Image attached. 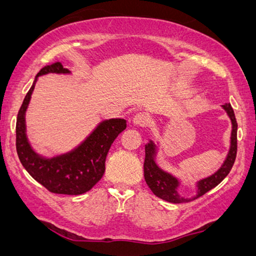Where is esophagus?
I'll return each mask as SVG.
<instances>
[{"instance_id": "34e87169", "label": "esophagus", "mask_w": 256, "mask_h": 256, "mask_svg": "<svg viewBox=\"0 0 256 256\" xmlns=\"http://www.w3.org/2000/svg\"><path fill=\"white\" fill-rule=\"evenodd\" d=\"M149 124V116L144 113H138L132 118V124L136 127H146Z\"/></svg>"}]
</instances>
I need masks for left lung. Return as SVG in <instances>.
Returning a JSON list of instances; mask_svg holds the SVG:
<instances>
[{
  "label": "left lung",
  "mask_w": 256,
  "mask_h": 256,
  "mask_svg": "<svg viewBox=\"0 0 256 256\" xmlns=\"http://www.w3.org/2000/svg\"><path fill=\"white\" fill-rule=\"evenodd\" d=\"M225 112L228 115L230 124H232V132H230V150L227 152V156L222 166L212 174L211 176L199 180L196 183V196L192 198H185L183 196L180 194L178 192V188H180V182L177 177L171 174L163 169H160L158 164L156 163V154L157 148L156 144L152 140L146 143L144 146L146 150V158L144 164H143V169H144V180L146 183L148 184L150 190L152 194L157 196V197L163 199V200L174 202V204H180V202H191L194 199H197L205 194L206 192L212 190L216 185L222 183L227 174H230V169H232L234 160L236 157V130H238V124L236 120V115H234L233 108L230 104H225L222 106Z\"/></svg>",
  "instance_id": "obj_1"
}]
</instances>
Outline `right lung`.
<instances>
[{"mask_svg":"<svg viewBox=\"0 0 256 256\" xmlns=\"http://www.w3.org/2000/svg\"><path fill=\"white\" fill-rule=\"evenodd\" d=\"M56 73L71 74L62 62L45 66L24 98L16 122V150L18 158L31 177L52 194L78 196L90 191L104 174V162L114 140L124 132L127 124L124 118L101 121L96 129L74 149L54 157L37 154L26 136V113L38 76Z\"/></svg>","mask_w":256,"mask_h":256,"instance_id":"1","label":"right lung"}]
</instances>
